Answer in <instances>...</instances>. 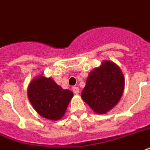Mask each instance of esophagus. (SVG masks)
Listing matches in <instances>:
<instances>
[{
    "label": "esophagus",
    "instance_id": "1",
    "mask_svg": "<svg viewBox=\"0 0 150 150\" xmlns=\"http://www.w3.org/2000/svg\"><path fill=\"white\" fill-rule=\"evenodd\" d=\"M72 90L75 94H78V93H79V89L78 87H76V86H74V87L72 88Z\"/></svg>",
    "mask_w": 150,
    "mask_h": 150
}]
</instances>
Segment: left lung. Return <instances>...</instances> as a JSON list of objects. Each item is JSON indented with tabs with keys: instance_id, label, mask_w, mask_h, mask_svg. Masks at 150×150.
<instances>
[{
	"instance_id": "obj_1",
	"label": "left lung",
	"mask_w": 150,
	"mask_h": 150,
	"mask_svg": "<svg viewBox=\"0 0 150 150\" xmlns=\"http://www.w3.org/2000/svg\"><path fill=\"white\" fill-rule=\"evenodd\" d=\"M124 83L120 68L115 63L105 60L90 73L82 98L95 112L105 114L120 100Z\"/></svg>"
}]
</instances>
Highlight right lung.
Here are the masks:
<instances>
[{"instance_id": "add662e5", "label": "right lung", "mask_w": 150, "mask_h": 150, "mask_svg": "<svg viewBox=\"0 0 150 150\" xmlns=\"http://www.w3.org/2000/svg\"><path fill=\"white\" fill-rule=\"evenodd\" d=\"M28 98L40 116L50 120H59L64 115L73 97L69 90H64L51 78L38 76L28 86Z\"/></svg>"}]
</instances>
